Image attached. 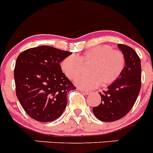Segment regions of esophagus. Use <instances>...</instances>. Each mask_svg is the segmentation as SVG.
<instances>
[{"label":"esophagus","mask_w":153,"mask_h":153,"mask_svg":"<svg viewBox=\"0 0 153 153\" xmlns=\"http://www.w3.org/2000/svg\"><path fill=\"white\" fill-rule=\"evenodd\" d=\"M77 90H79V91H80L81 92H82L85 94H88L90 93V91H87V90H85V89H82V88H77Z\"/></svg>","instance_id":"esophagus-1"}]
</instances>
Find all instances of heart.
Wrapping results in <instances>:
<instances>
[{"label": "heart", "instance_id": "heart-1", "mask_svg": "<svg viewBox=\"0 0 153 153\" xmlns=\"http://www.w3.org/2000/svg\"><path fill=\"white\" fill-rule=\"evenodd\" d=\"M86 75L78 76L76 85L85 89L101 85H109L117 80L126 66V59L120 51L113 50L110 46H98L85 51L79 56L71 55L61 62L62 72L69 79H74L81 74L82 65H88Z\"/></svg>", "mask_w": 153, "mask_h": 153}]
</instances>
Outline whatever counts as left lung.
<instances>
[{"instance_id":"obj_1","label":"left lung","mask_w":153,"mask_h":153,"mask_svg":"<svg viewBox=\"0 0 153 153\" xmlns=\"http://www.w3.org/2000/svg\"><path fill=\"white\" fill-rule=\"evenodd\" d=\"M126 59V66L117 80L107 91L100 93L101 103L93 107L97 119L102 122H114L124 117L133 107L141 86V64L137 52L130 46L118 44Z\"/></svg>"}]
</instances>
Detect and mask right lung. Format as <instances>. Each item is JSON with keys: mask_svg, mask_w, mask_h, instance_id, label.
<instances>
[{"mask_svg": "<svg viewBox=\"0 0 153 153\" xmlns=\"http://www.w3.org/2000/svg\"><path fill=\"white\" fill-rule=\"evenodd\" d=\"M71 54L40 46L19 55L14 69L17 98L26 113L36 121L52 122L63 113L68 93L76 87L59 64Z\"/></svg>", "mask_w": 153, "mask_h": 153, "instance_id": "add662e5", "label": "right lung"}]
</instances>
